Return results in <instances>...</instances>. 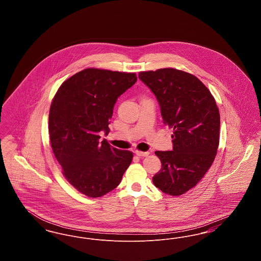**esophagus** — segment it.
<instances>
[{"mask_svg": "<svg viewBox=\"0 0 261 261\" xmlns=\"http://www.w3.org/2000/svg\"><path fill=\"white\" fill-rule=\"evenodd\" d=\"M135 154L140 156V158H143V156H148L149 154V151H141V150H135Z\"/></svg>", "mask_w": 261, "mask_h": 261, "instance_id": "esophagus-1", "label": "esophagus"}]
</instances>
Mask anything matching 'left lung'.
Returning a JSON list of instances; mask_svg holds the SVG:
<instances>
[{"mask_svg": "<svg viewBox=\"0 0 261 261\" xmlns=\"http://www.w3.org/2000/svg\"><path fill=\"white\" fill-rule=\"evenodd\" d=\"M139 78L159 100L163 123L173 129L172 150H156L162 169L154 186L181 196L210 169L219 145L220 114L211 91L195 75L175 68L142 71Z\"/></svg>", "mask_w": 261, "mask_h": 261, "instance_id": "left-lung-1", "label": "left lung"}]
</instances>
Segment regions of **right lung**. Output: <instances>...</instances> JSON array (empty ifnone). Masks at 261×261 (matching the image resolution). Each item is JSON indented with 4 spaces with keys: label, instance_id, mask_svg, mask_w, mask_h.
I'll use <instances>...</instances> for the list:
<instances>
[{
    "label": "right lung",
    "instance_id": "1",
    "mask_svg": "<svg viewBox=\"0 0 261 261\" xmlns=\"http://www.w3.org/2000/svg\"><path fill=\"white\" fill-rule=\"evenodd\" d=\"M137 81L135 73L86 68L65 80L49 113L50 146L65 179L81 194L99 198L119 185L133 152L115 149L110 132L117 98Z\"/></svg>",
    "mask_w": 261,
    "mask_h": 261
}]
</instances>
